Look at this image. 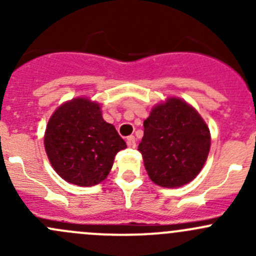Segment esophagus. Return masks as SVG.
Masks as SVG:
<instances>
[{
	"mask_svg": "<svg viewBox=\"0 0 256 256\" xmlns=\"http://www.w3.org/2000/svg\"><path fill=\"white\" fill-rule=\"evenodd\" d=\"M126 144H128V147H130V148H135L136 147L135 136H128V140H126Z\"/></svg>",
	"mask_w": 256,
	"mask_h": 256,
	"instance_id": "1",
	"label": "esophagus"
}]
</instances>
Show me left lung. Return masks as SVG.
<instances>
[{
    "label": "left lung",
    "instance_id": "8db88e82",
    "mask_svg": "<svg viewBox=\"0 0 256 256\" xmlns=\"http://www.w3.org/2000/svg\"><path fill=\"white\" fill-rule=\"evenodd\" d=\"M144 128L138 151L152 182L174 188L197 177L207 161L210 134L194 108L170 98L152 108Z\"/></svg>",
    "mask_w": 256,
    "mask_h": 256
}]
</instances>
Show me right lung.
I'll return each mask as SVG.
<instances>
[{
  "mask_svg": "<svg viewBox=\"0 0 256 256\" xmlns=\"http://www.w3.org/2000/svg\"><path fill=\"white\" fill-rule=\"evenodd\" d=\"M44 147L54 171L64 180L90 187L104 180L126 142L102 118L98 102L76 98L50 116Z\"/></svg>",
  "mask_w": 256,
  "mask_h": 256,
  "instance_id": "1",
  "label": "right lung"
}]
</instances>
